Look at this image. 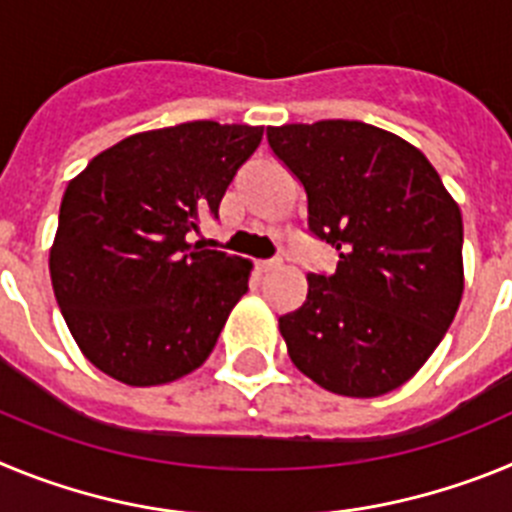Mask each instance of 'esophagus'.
Listing matches in <instances>:
<instances>
[{
    "label": "esophagus",
    "mask_w": 512,
    "mask_h": 512,
    "mask_svg": "<svg viewBox=\"0 0 512 512\" xmlns=\"http://www.w3.org/2000/svg\"><path fill=\"white\" fill-rule=\"evenodd\" d=\"M279 264H282V261H279V259H261V261H256V269H259L261 274H266V271L277 269Z\"/></svg>",
    "instance_id": "34e87169"
}]
</instances>
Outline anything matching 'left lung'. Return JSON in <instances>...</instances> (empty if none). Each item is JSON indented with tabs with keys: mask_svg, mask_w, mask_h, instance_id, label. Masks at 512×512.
I'll list each match as a JSON object with an SVG mask.
<instances>
[{
	"mask_svg": "<svg viewBox=\"0 0 512 512\" xmlns=\"http://www.w3.org/2000/svg\"><path fill=\"white\" fill-rule=\"evenodd\" d=\"M307 194V230L338 251L279 318L289 359L328 392L379 397L446 336L464 292L459 205L408 140L359 120L266 128Z\"/></svg>",
	"mask_w": 512,
	"mask_h": 512,
	"instance_id": "obj_1",
	"label": "left lung"
}]
</instances>
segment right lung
<instances>
[{
    "label": "right lung",
    "instance_id": "add662e5",
    "mask_svg": "<svg viewBox=\"0 0 512 512\" xmlns=\"http://www.w3.org/2000/svg\"><path fill=\"white\" fill-rule=\"evenodd\" d=\"M264 128L194 120L130 135L71 179L51 248L56 302L99 372L130 387L205 364L251 264L187 241L217 217Z\"/></svg>",
    "mask_w": 512,
    "mask_h": 512
}]
</instances>
